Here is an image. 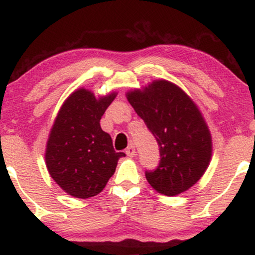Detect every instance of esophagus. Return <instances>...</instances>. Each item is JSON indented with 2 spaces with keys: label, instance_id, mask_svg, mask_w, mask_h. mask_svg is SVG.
I'll return each mask as SVG.
<instances>
[{
  "label": "esophagus",
  "instance_id": "34e87169",
  "mask_svg": "<svg viewBox=\"0 0 255 255\" xmlns=\"http://www.w3.org/2000/svg\"><path fill=\"white\" fill-rule=\"evenodd\" d=\"M125 153H127L128 157H133V155L136 154L135 146H132V144H131V146H128V148H127V150H125Z\"/></svg>",
  "mask_w": 255,
  "mask_h": 255
}]
</instances>
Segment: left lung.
Wrapping results in <instances>:
<instances>
[{"label": "left lung", "mask_w": 255, "mask_h": 255, "mask_svg": "<svg viewBox=\"0 0 255 255\" xmlns=\"http://www.w3.org/2000/svg\"><path fill=\"white\" fill-rule=\"evenodd\" d=\"M159 146V165L146 170L158 193L177 196L203 176L212 158V136L198 107L175 84L155 80L127 94Z\"/></svg>", "instance_id": "1"}]
</instances>
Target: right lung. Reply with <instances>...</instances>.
<instances>
[{"instance_id": "1", "label": "right lung", "mask_w": 255, "mask_h": 255, "mask_svg": "<svg viewBox=\"0 0 255 255\" xmlns=\"http://www.w3.org/2000/svg\"><path fill=\"white\" fill-rule=\"evenodd\" d=\"M116 92L96 98L79 89L63 103L46 146V166L64 192L76 198H90L102 192L114 174L119 158L109 133L100 120L116 98Z\"/></svg>"}]
</instances>
